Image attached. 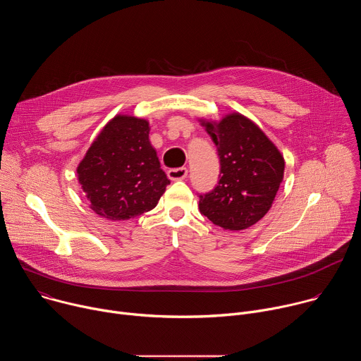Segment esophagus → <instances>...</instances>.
Masks as SVG:
<instances>
[{"instance_id": "esophagus-1", "label": "esophagus", "mask_w": 361, "mask_h": 361, "mask_svg": "<svg viewBox=\"0 0 361 361\" xmlns=\"http://www.w3.org/2000/svg\"><path fill=\"white\" fill-rule=\"evenodd\" d=\"M188 174V170L185 167H181V169H171L167 171V176L170 180L173 181H177V180H184Z\"/></svg>"}]
</instances>
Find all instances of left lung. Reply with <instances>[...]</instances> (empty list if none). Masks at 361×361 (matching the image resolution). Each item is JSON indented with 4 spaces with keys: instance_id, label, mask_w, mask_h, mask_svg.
I'll use <instances>...</instances> for the list:
<instances>
[{
    "instance_id": "left-lung-1",
    "label": "left lung",
    "mask_w": 361,
    "mask_h": 361,
    "mask_svg": "<svg viewBox=\"0 0 361 361\" xmlns=\"http://www.w3.org/2000/svg\"><path fill=\"white\" fill-rule=\"evenodd\" d=\"M200 123L217 145L221 178L212 192L200 195L198 209L223 230H245L271 209L284 177L283 154L259 126L237 111Z\"/></svg>"
}]
</instances>
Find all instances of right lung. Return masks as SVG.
I'll list each match as a JSON object with an SVG mask.
<instances>
[{
	"label": "right lung",
	"mask_w": 361,
	"mask_h": 361,
	"mask_svg": "<svg viewBox=\"0 0 361 361\" xmlns=\"http://www.w3.org/2000/svg\"><path fill=\"white\" fill-rule=\"evenodd\" d=\"M149 123L114 116L91 142L77 167L90 209L111 221L152 210L170 184L149 142Z\"/></svg>",
	"instance_id": "obj_1"
}]
</instances>
